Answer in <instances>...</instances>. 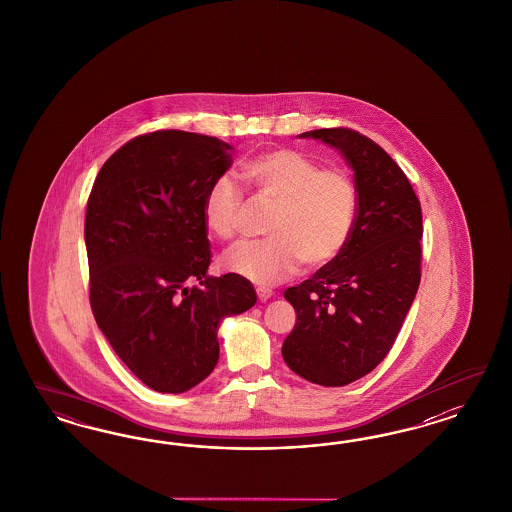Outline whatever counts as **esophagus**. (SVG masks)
Wrapping results in <instances>:
<instances>
[{"label": "esophagus", "instance_id": "34e87169", "mask_svg": "<svg viewBox=\"0 0 512 512\" xmlns=\"http://www.w3.org/2000/svg\"><path fill=\"white\" fill-rule=\"evenodd\" d=\"M272 291L270 289H266V287H257V296H259V300L261 302H266V300H270L272 298Z\"/></svg>", "mask_w": 512, "mask_h": 512}]
</instances>
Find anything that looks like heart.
<instances>
[{"instance_id": "heart-1", "label": "heart", "mask_w": 512, "mask_h": 512, "mask_svg": "<svg viewBox=\"0 0 512 512\" xmlns=\"http://www.w3.org/2000/svg\"><path fill=\"white\" fill-rule=\"evenodd\" d=\"M242 180L261 201L276 204L263 240L238 242L219 266L259 285L293 276L304 263L317 270L334 263L347 248L357 217V187L341 169H321L310 155L276 148L255 155L242 167ZM244 208L240 189L229 176L214 180L202 201V219L219 240H231Z\"/></svg>"}]
</instances>
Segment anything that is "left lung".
Returning <instances> with one entry per match:
<instances>
[{
  "label": "left lung",
  "instance_id": "left-lung-1",
  "mask_svg": "<svg viewBox=\"0 0 512 512\" xmlns=\"http://www.w3.org/2000/svg\"><path fill=\"white\" fill-rule=\"evenodd\" d=\"M300 137L340 150L355 172L357 217L334 263L285 291L296 311L283 341L287 366L306 381L345 387L387 357L420 283L422 212L398 163L347 127Z\"/></svg>",
  "mask_w": 512,
  "mask_h": 512
}]
</instances>
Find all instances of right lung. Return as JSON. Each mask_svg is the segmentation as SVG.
<instances>
[{"label": "right lung", "mask_w": 512, "mask_h": 512, "mask_svg": "<svg viewBox=\"0 0 512 512\" xmlns=\"http://www.w3.org/2000/svg\"><path fill=\"white\" fill-rule=\"evenodd\" d=\"M233 146L178 129L125 142L93 182L84 238L90 304L116 355L157 392L180 394L216 368L217 328L255 306L248 279L208 276L202 201Z\"/></svg>", "instance_id": "1"}]
</instances>
